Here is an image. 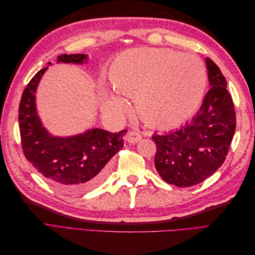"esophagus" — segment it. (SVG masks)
Masks as SVG:
<instances>
[{
    "label": "esophagus",
    "instance_id": "1",
    "mask_svg": "<svg viewBox=\"0 0 255 255\" xmlns=\"http://www.w3.org/2000/svg\"><path fill=\"white\" fill-rule=\"evenodd\" d=\"M141 134L138 130H129L127 135V140L129 143H136L141 139Z\"/></svg>",
    "mask_w": 255,
    "mask_h": 255
}]
</instances>
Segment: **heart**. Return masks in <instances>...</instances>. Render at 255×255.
<instances>
[{"label": "heart", "mask_w": 255, "mask_h": 255, "mask_svg": "<svg viewBox=\"0 0 255 255\" xmlns=\"http://www.w3.org/2000/svg\"><path fill=\"white\" fill-rule=\"evenodd\" d=\"M109 80L119 95L135 100L143 121L154 127L171 128L197 111L204 94L206 72L194 54L137 48L122 52L113 60ZM103 109L123 116L129 106L122 98L105 92Z\"/></svg>", "instance_id": "1"}]
</instances>
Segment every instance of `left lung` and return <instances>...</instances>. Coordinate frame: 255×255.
Here are the masks:
<instances>
[{
	"mask_svg": "<svg viewBox=\"0 0 255 255\" xmlns=\"http://www.w3.org/2000/svg\"><path fill=\"white\" fill-rule=\"evenodd\" d=\"M210 90L197 115L172 132L152 136L154 165L161 179L179 187L203 182L223 164L233 139L236 116L226 78L206 58Z\"/></svg>",
	"mask_w": 255,
	"mask_h": 255,
	"instance_id": "1",
	"label": "left lung"
}]
</instances>
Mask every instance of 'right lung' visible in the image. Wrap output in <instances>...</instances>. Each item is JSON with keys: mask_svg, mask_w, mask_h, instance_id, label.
Here are the masks:
<instances>
[{"mask_svg": "<svg viewBox=\"0 0 255 255\" xmlns=\"http://www.w3.org/2000/svg\"><path fill=\"white\" fill-rule=\"evenodd\" d=\"M85 54H63L57 63H86ZM51 64V63H49ZM48 67L38 71L23 91L19 105L21 144L26 159L54 187L82 194L101 184L110 171L111 158L123 146L127 129L111 133L88 129L71 137L52 136L36 111L35 94Z\"/></svg>", "mask_w": 255, "mask_h": 255, "instance_id": "right-lung-1", "label": "right lung"}]
</instances>
